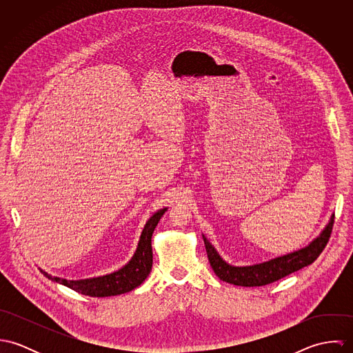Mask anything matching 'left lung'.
I'll return each instance as SVG.
<instances>
[{"label":"left lung","instance_id":"1","mask_svg":"<svg viewBox=\"0 0 353 353\" xmlns=\"http://www.w3.org/2000/svg\"><path fill=\"white\" fill-rule=\"evenodd\" d=\"M334 224V216L330 219L329 224L325 227L322 234L314 239L308 246L302 250L291 252L274 259L256 263L252 266H232L228 265L203 236V243L208 254L209 263L216 273V276L230 284L241 287H261L270 283H274L304 266L311 265L319 254L323 252L325 246L329 242L332 230Z\"/></svg>","mask_w":353,"mask_h":353}]
</instances>
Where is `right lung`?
<instances>
[{"label":"right lung","mask_w":353,"mask_h":353,"mask_svg":"<svg viewBox=\"0 0 353 353\" xmlns=\"http://www.w3.org/2000/svg\"><path fill=\"white\" fill-rule=\"evenodd\" d=\"M167 208L160 209L156 212L148 223L145 224L143 234L140 236L139 248L134 252L133 258L126 263L122 269L118 272H114L111 274H105L101 277L95 279H87V280H66L59 277H52L46 272L41 270L51 281L59 283L62 285L69 287L70 290L94 298H105V296H114L121 295L125 292H129L139 285L143 284V281L148 277L152 269V245L151 238L160 217L164 214Z\"/></svg>","instance_id":"add662e5"}]
</instances>
